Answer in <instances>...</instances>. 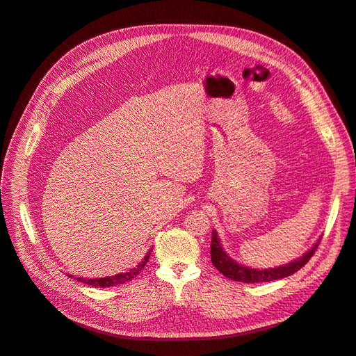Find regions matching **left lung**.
I'll use <instances>...</instances> for the list:
<instances>
[{
	"label": "left lung",
	"instance_id": "left-lung-1",
	"mask_svg": "<svg viewBox=\"0 0 356 356\" xmlns=\"http://www.w3.org/2000/svg\"><path fill=\"white\" fill-rule=\"evenodd\" d=\"M321 238L315 242V245L310 250L301 255L297 260L277 266V267H268V268H252L238 263L236 260L225 252V250L221 245V241L218 238V233L212 230V241H211V261L217 267V270L221 272L225 277L232 279V281H238L243 284H258V282H270L277 281V279L288 277L293 273L298 272L303 267L310 257L314 255L316 248L319 245Z\"/></svg>",
	"mask_w": 356,
	"mask_h": 356
}]
</instances>
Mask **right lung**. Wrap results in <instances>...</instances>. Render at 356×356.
<instances>
[{
  "instance_id": "right-lung-1",
  "label": "right lung",
  "mask_w": 356,
  "mask_h": 356,
  "mask_svg": "<svg viewBox=\"0 0 356 356\" xmlns=\"http://www.w3.org/2000/svg\"><path fill=\"white\" fill-rule=\"evenodd\" d=\"M153 250H149L145 257L143 258V261L139 263L136 267L131 268V270H127L124 273H118V275H114V276H106V277H95V279H88V277H75L77 281L86 284V285H92V286H115V285H120V284H126L129 281H132V279L135 276H138L139 273H141V270L144 268V266L147 264L148 258H149V254H152ZM70 277H72V275H67Z\"/></svg>"
}]
</instances>
